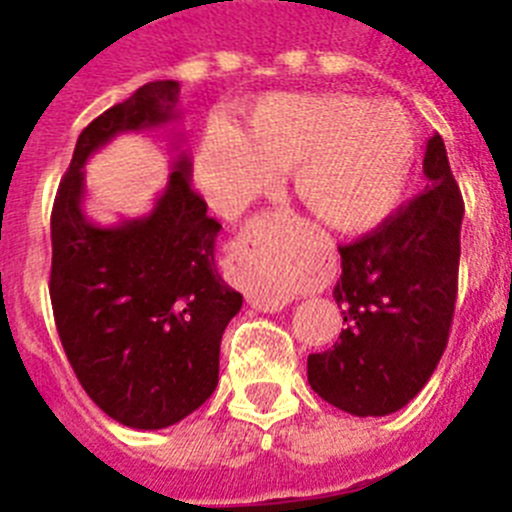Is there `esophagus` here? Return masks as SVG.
Masks as SVG:
<instances>
[{"label":"esophagus","mask_w":512,"mask_h":512,"mask_svg":"<svg viewBox=\"0 0 512 512\" xmlns=\"http://www.w3.org/2000/svg\"><path fill=\"white\" fill-rule=\"evenodd\" d=\"M288 265L286 247L273 234V219H255L242 226L229 255V278L260 309H281L288 296L281 275Z\"/></svg>","instance_id":"34e87169"}]
</instances>
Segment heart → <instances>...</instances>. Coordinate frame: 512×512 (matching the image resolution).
<instances>
[{
  "label": "heart",
  "mask_w": 512,
  "mask_h": 512,
  "mask_svg": "<svg viewBox=\"0 0 512 512\" xmlns=\"http://www.w3.org/2000/svg\"><path fill=\"white\" fill-rule=\"evenodd\" d=\"M417 139L391 102L345 92H275L252 105L242 131L213 123L195 154V177L216 211L239 213L293 170L301 206L330 229L363 234L397 211Z\"/></svg>",
  "instance_id": "heart-1"
}]
</instances>
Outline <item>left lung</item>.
I'll use <instances>...</instances> for the list:
<instances>
[{
    "mask_svg": "<svg viewBox=\"0 0 512 512\" xmlns=\"http://www.w3.org/2000/svg\"><path fill=\"white\" fill-rule=\"evenodd\" d=\"M428 185L371 234L342 244L335 296L342 322L335 348L311 353V389L337 410L384 417L428 384L448 345L459 291L464 198L446 144L428 139Z\"/></svg>",
    "mask_w": 512,
    "mask_h": 512,
    "instance_id": "1",
    "label": "left lung"
}]
</instances>
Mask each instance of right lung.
<instances>
[{
    "instance_id": "obj_1",
    "label": "right lung",
    "mask_w": 512,
    "mask_h": 512,
    "mask_svg": "<svg viewBox=\"0 0 512 512\" xmlns=\"http://www.w3.org/2000/svg\"><path fill=\"white\" fill-rule=\"evenodd\" d=\"M180 84L149 82L79 133L51 213V306L82 389L139 430L170 428L219 384L221 335L242 293L216 268L221 224L190 185L182 151L144 219L92 224L82 211L84 162L113 136L177 121Z\"/></svg>"
}]
</instances>
